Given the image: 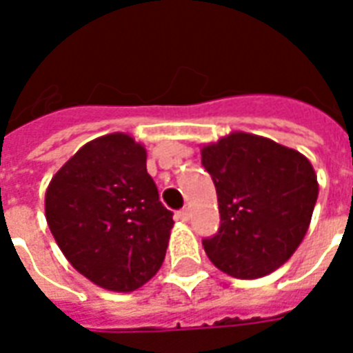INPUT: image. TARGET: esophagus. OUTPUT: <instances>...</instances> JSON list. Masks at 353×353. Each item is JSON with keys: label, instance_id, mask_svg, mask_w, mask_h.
<instances>
[{"label": "esophagus", "instance_id": "obj_1", "mask_svg": "<svg viewBox=\"0 0 353 353\" xmlns=\"http://www.w3.org/2000/svg\"><path fill=\"white\" fill-rule=\"evenodd\" d=\"M177 219L183 220V222H188V220H190V209H188V207H183L181 211L177 212Z\"/></svg>", "mask_w": 353, "mask_h": 353}]
</instances>
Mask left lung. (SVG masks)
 <instances>
[{
  "mask_svg": "<svg viewBox=\"0 0 353 353\" xmlns=\"http://www.w3.org/2000/svg\"><path fill=\"white\" fill-rule=\"evenodd\" d=\"M201 165L219 198V233L201 241L212 265L233 278L255 279L289 261L319 198L307 157L236 131L201 148Z\"/></svg>",
  "mask_w": 353,
  "mask_h": 353,
  "instance_id": "left-lung-1",
  "label": "left lung"
}]
</instances>
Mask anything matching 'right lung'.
<instances>
[{
    "label": "right lung",
    "mask_w": 353,
    "mask_h": 353,
    "mask_svg": "<svg viewBox=\"0 0 353 353\" xmlns=\"http://www.w3.org/2000/svg\"><path fill=\"white\" fill-rule=\"evenodd\" d=\"M46 220L70 265L114 292L157 274L174 228L146 150L125 133L94 139L64 163L46 190Z\"/></svg>",
    "instance_id": "right-lung-1"
}]
</instances>
